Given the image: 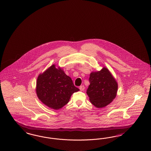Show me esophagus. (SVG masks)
Listing matches in <instances>:
<instances>
[{"label":"esophagus","mask_w":151,"mask_h":151,"mask_svg":"<svg viewBox=\"0 0 151 151\" xmlns=\"http://www.w3.org/2000/svg\"><path fill=\"white\" fill-rule=\"evenodd\" d=\"M84 88H85V87H84V86H81L80 87H79V89H80V90L81 91H84Z\"/></svg>","instance_id":"34e87169"}]
</instances>
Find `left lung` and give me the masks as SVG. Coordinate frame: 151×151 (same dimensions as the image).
Segmentation results:
<instances>
[{
    "label": "left lung",
    "instance_id": "8db88e82",
    "mask_svg": "<svg viewBox=\"0 0 151 151\" xmlns=\"http://www.w3.org/2000/svg\"><path fill=\"white\" fill-rule=\"evenodd\" d=\"M90 85L87 94L90 102L98 108L112 102L117 96L118 83L112 73L104 67L99 71L92 72L89 79Z\"/></svg>",
    "mask_w": 151,
    "mask_h": 151
}]
</instances>
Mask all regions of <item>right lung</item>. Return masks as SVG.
Returning a JSON list of instances; mask_svg holds the SVG:
<instances>
[{
  "instance_id": "right-lung-1",
  "label": "right lung",
  "mask_w": 151,
  "mask_h": 151,
  "mask_svg": "<svg viewBox=\"0 0 151 151\" xmlns=\"http://www.w3.org/2000/svg\"><path fill=\"white\" fill-rule=\"evenodd\" d=\"M79 91L63 69L57 67L55 64L43 73H40L37 78V97L47 107L55 110L59 109L67 104L72 94Z\"/></svg>"
}]
</instances>
